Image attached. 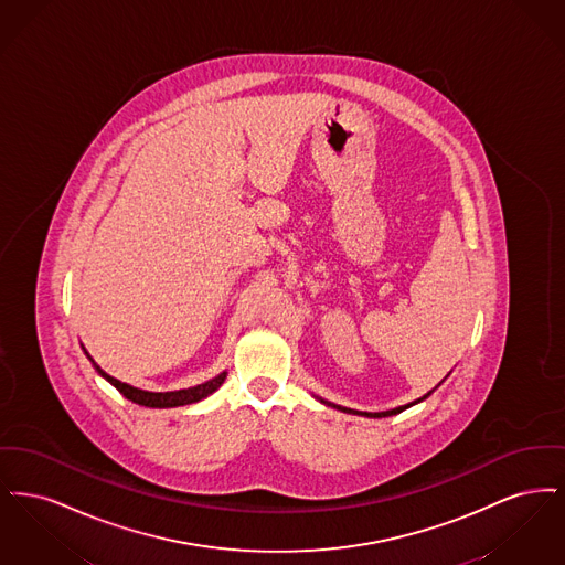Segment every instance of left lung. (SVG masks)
Listing matches in <instances>:
<instances>
[{
  "label": "left lung",
  "instance_id": "8db88e82",
  "mask_svg": "<svg viewBox=\"0 0 565 565\" xmlns=\"http://www.w3.org/2000/svg\"><path fill=\"white\" fill-rule=\"evenodd\" d=\"M431 392H428L424 398H419V401H413V403L404 404V406H396V408H392V411H381V413H362V411H353V408H348V406H339V404L328 403V401H320V403L328 404V406H334V408H339V411H343V413H353V415H364V417H390V415H396V413H403L404 408H408V406H413V404L422 403V401H426L428 396H430Z\"/></svg>",
  "mask_w": 565,
  "mask_h": 565
}]
</instances>
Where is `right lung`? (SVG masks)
Masks as SVG:
<instances>
[{"instance_id":"obj_1","label":"right lung","mask_w":565,"mask_h":565,"mask_svg":"<svg viewBox=\"0 0 565 565\" xmlns=\"http://www.w3.org/2000/svg\"><path fill=\"white\" fill-rule=\"evenodd\" d=\"M82 350H84V348H82ZM84 353H86V358L93 362L95 371L104 376L106 381H109L125 398H129L131 403L141 404V406H152V408H171V406H184V404L199 403V401L207 398L210 394H214L215 390H217V387L224 383V379H226V373H220V375L214 376V379H210V381H205V383H201V385L189 387V390H175V392H146V390H139V387H134V385H129V383H122V381L109 376L108 373H104V371L95 364V360L88 355V351L84 350Z\"/></svg>"}]
</instances>
